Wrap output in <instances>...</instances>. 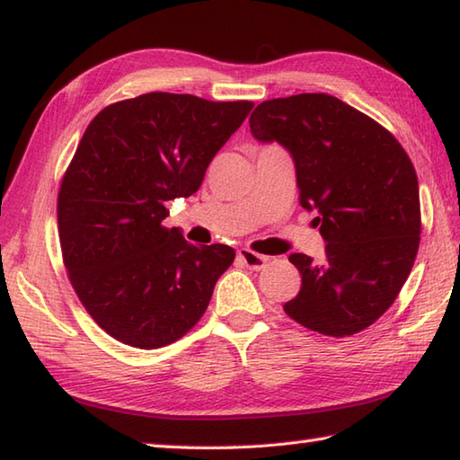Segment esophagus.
<instances>
[{
    "label": "esophagus",
    "mask_w": 460,
    "mask_h": 460,
    "mask_svg": "<svg viewBox=\"0 0 460 460\" xmlns=\"http://www.w3.org/2000/svg\"><path fill=\"white\" fill-rule=\"evenodd\" d=\"M237 257H239L243 265H245L247 269H252V270H261L262 267L267 265V257L259 255V252L251 251V249H239Z\"/></svg>",
    "instance_id": "obj_1"
}]
</instances>
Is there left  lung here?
Wrapping results in <instances>:
<instances>
[{"instance_id":"1","label":"left lung","mask_w":460,"mask_h":460,"mask_svg":"<svg viewBox=\"0 0 460 460\" xmlns=\"http://www.w3.org/2000/svg\"><path fill=\"white\" fill-rule=\"evenodd\" d=\"M251 134L295 162L300 205L316 211L326 259L295 252L302 275L285 312L326 336H351L394 305L421 235L419 183L392 134L336 96L305 93L261 102Z\"/></svg>"}]
</instances>
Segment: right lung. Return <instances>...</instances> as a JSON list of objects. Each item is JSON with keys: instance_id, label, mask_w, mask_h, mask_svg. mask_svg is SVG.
<instances>
[{"instance_id": "1", "label": "right lung", "mask_w": 460, "mask_h": 460, "mask_svg": "<svg viewBox=\"0 0 460 460\" xmlns=\"http://www.w3.org/2000/svg\"><path fill=\"white\" fill-rule=\"evenodd\" d=\"M252 106L148 93L106 106L84 130L58 190V239L86 312L122 344L168 346L208 310L235 251L165 229V201L199 190Z\"/></svg>"}]
</instances>
